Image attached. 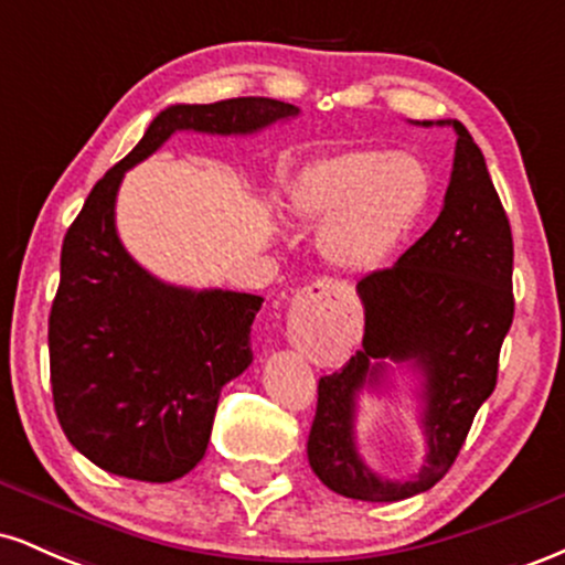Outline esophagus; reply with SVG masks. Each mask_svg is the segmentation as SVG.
<instances>
[{"mask_svg": "<svg viewBox=\"0 0 565 565\" xmlns=\"http://www.w3.org/2000/svg\"><path fill=\"white\" fill-rule=\"evenodd\" d=\"M310 297H345L348 287L342 281H332V278H321V281L310 284Z\"/></svg>", "mask_w": 565, "mask_h": 565, "instance_id": "obj_1", "label": "esophagus"}]
</instances>
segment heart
Here are the masks:
<instances>
[{
	"mask_svg": "<svg viewBox=\"0 0 565 565\" xmlns=\"http://www.w3.org/2000/svg\"><path fill=\"white\" fill-rule=\"evenodd\" d=\"M425 161L406 151H348L300 174L289 206L321 223L319 249L345 270H369L404 242L430 199Z\"/></svg>",
	"mask_w": 565,
	"mask_h": 565,
	"instance_id": "obj_1",
	"label": "heart"
}]
</instances>
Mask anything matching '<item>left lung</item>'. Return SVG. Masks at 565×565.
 Listing matches in <instances>:
<instances>
[{
    "instance_id": "8db88e82",
    "label": "left lung",
    "mask_w": 565,
    "mask_h": 565,
    "mask_svg": "<svg viewBox=\"0 0 565 565\" xmlns=\"http://www.w3.org/2000/svg\"><path fill=\"white\" fill-rule=\"evenodd\" d=\"M430 127L433 121H423ZM444 210L393 268L359 281L364 348L340 372L319 380V406L308 436V462L323 486L364 502H398L433 489L462 449L472 417L497 387L499 350L510 332L512 233L481 148L462 121ZM385 360L424 374L420 424L426 465L408 482H391L360 459L354 401L386 379Z\"/></svg>"
}]
</instances>
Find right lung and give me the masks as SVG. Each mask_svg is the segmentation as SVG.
I'll return each instance as SVG.
<instances>
[{"label":"right lung","mask_w":565,"mask_h":565,"mask_svg":"<svg viewBox=\"0 0 565 565\" xmlns=\"http://www.w3.org/2000/svg\"><path fill=\"white\" fill-rule=\"evenodd\" d=\"M297 114L270 97L164 108L71 223L50 310V382L57 423L97 468L148 483L196 468L220 391L252 364L263 305L244 291L172 287L140 268L116 233L121 178L183 129L252 135Z\"/></svg>","instance_id":"right-lung-1"}]
</instances>
